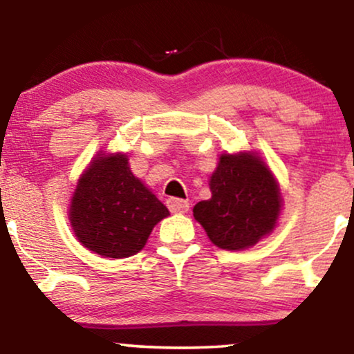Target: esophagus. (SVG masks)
Segmentation results:
<instances>
[{"mask_svg":"<svg viewBox=\"0 0 354 354\" xmlns=\"http://www.w3.org/2000/svg\"><path fill=\"white\" fill-rule=\"evenodd\" d=\"M166 205H168V209L171 211V213H186V211L189 209V203L186 200H180V198H169L168 201H166Z\"/></svg>","mask_w":354,"mask_h":354,"instance_id":"obj_1","label":"esophagus"}]
</instances>
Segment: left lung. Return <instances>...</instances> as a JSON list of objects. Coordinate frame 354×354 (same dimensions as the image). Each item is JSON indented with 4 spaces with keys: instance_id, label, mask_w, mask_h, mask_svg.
I'll use <instances>...</instances> for the list:
<instances>
[{
    "instance_id": "8db88e82",
    "label": "left lung",
    "mask_w": 354,
    "mask_h": 354,
    "mask_svg": "<svg viewBox=\"0 0 354 354\" xmlns=\"http://www.w3.org/2000/svg\"><path fill=\"white\" fill-rule=\"evenodd\" d=\"M209 189L211 198L194 206L193 216L213 245L221 250H246L274 230L281 193L258 154H221Z\"/></svg>"
}]
</instances>
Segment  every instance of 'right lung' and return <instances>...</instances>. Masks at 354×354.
I'll return each mask as SVG.
<instances>
[{"mask_svg": "<svg viewBox=\"0 0 354 354\" xmlns=\"http://www.w3.org/2000/svg\"><path fill=\"white\" fill-rule=\"evenodd\" d=\"M166 206L131 173L126 154L98 153L84 169L70 205V223L84 248L104 258L143 250Z\"/></svg>", "mask_w": 354, "mask_h": 354, "instance_id": "obj_1", "label": "right lung"}]
</instances>
